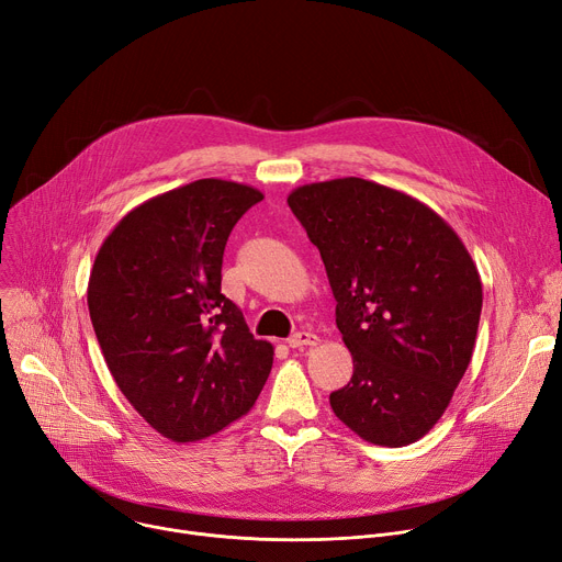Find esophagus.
Wrapping results in <instances>:
<instances>
[{"instance_id": "1", "label": "esophagus", "mask_w": 562, "mask_h": 562, "mask_svg": "<svg viewBox=\"0 0 562 562\" xmlns=\"http://www.w3.org/2000/svg\"><path fill=\"white\" fill-rule=\"evenodd\" d=\"M288 345L292 349H302V347H311V345H317V336L311 334V331H296L288 338Z\"/></svg>"}]
</instances>
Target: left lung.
<instances>
[{
  "instance_id": "8db88e82",
  "label": "left lung",
  "mask_w": 562,
  "mask_h": 562,
  "mask_svg": "<svg viewBox=\"0 0 562 562\" xmlns=\"http://www.w3.org/2000/svg\"><path fill=\"white\" fill-rule=\"evenodd\" d=\"M319 249L336 324L353 356L331 408L362 440L406 447L431 431L463 379L483 306L456 231L411 194L345 177L290 192Z\"/></svg>"
}]
</instances>
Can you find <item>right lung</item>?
<instances>
[{"instance_id":"add662e5","label":"right lung","mask_w":562,"mask_h":562,"mask_svg":"<svg viewBox=\"0 0 562 562\" xmlns=\"http://www.w3.org/2000/svg\"><path fill=\"white\" fill-rule=\"evenodd\" d=\"M260 200L236 181H192L126 213L97 251L88 311L99 347L128 404L175 442L243 417L270 376L274 347L222 294L231 228Z\"/></svg>"}]
</instances>
